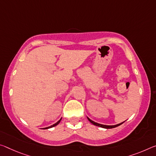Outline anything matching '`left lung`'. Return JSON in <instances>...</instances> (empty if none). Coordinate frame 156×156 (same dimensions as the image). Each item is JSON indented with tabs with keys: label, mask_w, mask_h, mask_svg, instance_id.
I'll list each match as a JSON object with an SVG mask.
<instances>
[{
	"label": "left lung",
	"mask_w": 156,
	"mask_h": 156,
	"mask_svg": "<svg viewBox=\"0 0 156 156\" xmlns=\"http://www.w3.org/2000/svg\"><path fill=\"white\" fill-rule=\"evenodd\" d=\"M87 119H88V120L90 121V122L91 123H92V124L95 125V126H99V127H101V128H115V127L119 126H120L121 124H122V123H123V122H122V123H119V124L114 125V126H107V125L100 124V123H96V122H94V121L91 120L90 119L88 118V117H87Z\"/></svg>",
	"instance_id": "8db88e82"
}]
</instances>
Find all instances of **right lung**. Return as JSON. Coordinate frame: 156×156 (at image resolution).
<instances>
[{
	"instance_id": "1",
	"label": "right lung",
	"mask_w": 156,
	"mask_h": 156,
	"mask_svg": "<svg viewBox=\"0 0 156 156\" xmlns=\"http://www.w3.org/2000/svg\"><path fill=\"white\" fill-rule=\"evenodd\" d=\"M60 121H61V119H60V120H59V121H58V122H57V123H55V124L52 125V126H49V127H47V128H44V129H48V128H52V127H54V126H57V125H58V123L60 122Z\"/></svg>"
}]
</instances>
